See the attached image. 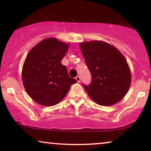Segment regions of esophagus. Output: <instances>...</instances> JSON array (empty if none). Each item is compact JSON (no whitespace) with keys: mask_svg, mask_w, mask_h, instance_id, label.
I'll list each match as a JSON object with an SVG mask.
<instances>
[{"mask_svg":"<svg viewBox=\"0 0 151 151\" xmlns=\"http://www.w3.org/2000/svg\"><path fill=\"white\" fill-rule=\"evenodd\" d=\"M76 80H77L78 82H80V80H80V76H77V77L76 78Z\"/></svg>","mask_w":151,"mask_h":151,"instance_id":"1","label":"esophagus"}]
</instances>
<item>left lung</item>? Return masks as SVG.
I'll list each match as a JSON object with an SVG mask.
<instances>
[{"instance_id": "8db88e82", "label": "left lung", "mask_w": 151, "mask_h": 151, "mask_svg": "<svg viewBox=\"0 0 151 151\" xmlns=\"http://www.w3.org/2000/svg\"><path fill=\"white\" fill-rule=\"evenodd\" d=\"M80 47L92 76L90 85H83L90 98L101 106L119 102L131 83V70L125 57L116 47L104 41L82 42Z\"/></svg>"}]
</instances>
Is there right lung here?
<instances>
[{
    "instance_id": "add662e5",
    "label": "right lung",
    "mask_w": 151,
    "mask_h": 151,
    "mask_svg": "<svg viewBox=\"0 0 151 151\" xmlns=\"http://www.w3.org/2000/svg\"><path fill=\"white\" fill-rule=\"evenodd\" d=\"M69 45L55 38H47L33 47L27 55L22 70L24 89L38 104L51 106L66 96L71 84L77 82L70 78L61 61Z\"/></svg>"
}]
</instances>
